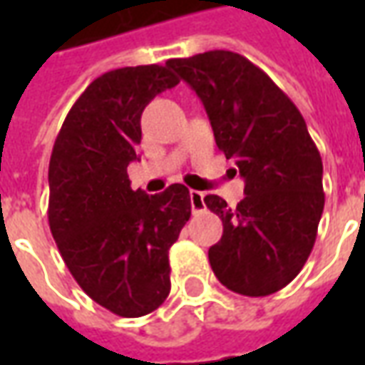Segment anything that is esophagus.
<instances>
[{"instance_id":"esophagus-1","label":"esophagus","mask_w":365,"mask_h":365,"mask_svg":"<svg viewBox=\"0 0 365 365\" xmlns=\"http://www.w3.org/2000/svg\"><path fill=\"white\" fill-rule=\"evenodd\" d=\"M205 195L201 193V191L191 190L190 191V201H191V209H193V213H197V211H203L205 209Z\"/></svg>"}]
</instances>
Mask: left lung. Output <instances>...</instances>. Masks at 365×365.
<instances>
[{
    "instance_id": "1",
    "label": "left lung",
    "mask_w": 365,
    "mask_h": 365,
    "mask_svg": "<svg viewBox=\"0 0 365 365\" xmlns=\"http://www.w3.org/2000/svg\"><path fill=\"white\" fill-rule=\"evenodd\" d=\"M166 66L203 101L215 143L245 180L237 209L219 195L203 199L222 221L221 240L209 248L211 268L235 293H275L305 266L324 207L322 160L305 119L237 52L209 51Z\"/></svg>"
}]
</instances>
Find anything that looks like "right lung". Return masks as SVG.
Here are the masks:
<instances>
[{
	"mask_svg": "<svg viewBox=\"0 0 365 365\" xmlns=\"http://www.w3.org/2000/svg\"><path fill=\"white\" fill-rule=\"evenodd\" d=\"M168 66H127L99 76L62 123L48 166V225L78 285L119 317H143L170 293L168 250L190 221V190L172 183L130 190L140 115L178 86Z\"/></svg>",
	"mask_w": 365,
	"mask_h": 365,
	"instance_id": "right-lung-1",
	"label": "right lung"
}]
</instances>
